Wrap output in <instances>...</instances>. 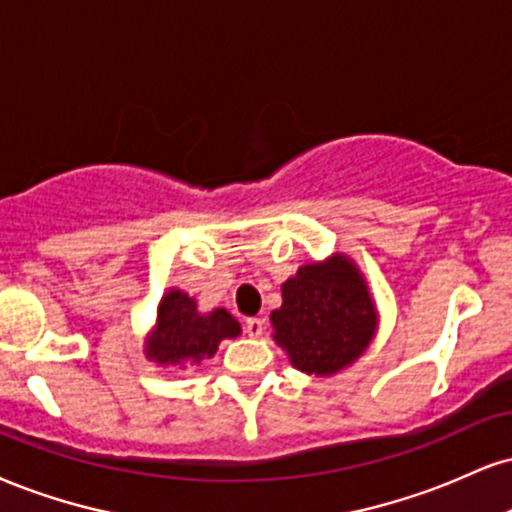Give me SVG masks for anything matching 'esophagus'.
Instances as JSON below:
<instances>
[{
	"label": "esophagus",
	"instance_id": "obj_1",
	"mask_svg": "<svg viewBox=\"0 0 512 512\" xmlns=\"http://www.w3.org/2000/svg\"><path fill=\"white\" fill-rule=\"evenodd\" d=\"M243 331H245V334H248L250 338H260V336L264 334V322H262L260 317H250V319H245Z\"/></svg>",
	"mask_w": 512,
	"mask_h": 512
}]
</instances>
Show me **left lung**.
<instances>
[{
	"label": "left lung",
	"mask_w": 512,
	"mask_h": 512,
	"mask_svg": "<svg viewBox=\"0 0 512 512\" xmlns=\"http://www.w3.org/2000/svg\"><path fill=\"white\" fill-rule=\"evenodd\" d=\"M281 295L283 305L272 312L274 341L295 369L329 377L367 348L377 315L365 281L346 257L305 264L283 283Z\"/></svg>",
	"instance_id": "1"
}]
</instances>
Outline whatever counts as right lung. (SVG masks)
I'll list each match as a JSON object with an SVG mask.
<instances>
[{"label":"right lung","instance_id":"add662e5","mask_svg":"<svg viewBox=\"0 0 512 512\" xmlns=\"http://www.w3.org/2000/svg\"><path fill=\"white\" fill-rule=\"evenodd\" d=\"M238 334L240 324L226 310L200 315L193 298L183 291H171L162 298L157 329L145 350L159 365H186L212 357L224 338Z\"/></svg>","mask_w":512,"mask_h":512}]
</instances>
